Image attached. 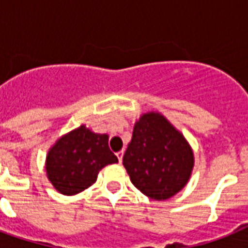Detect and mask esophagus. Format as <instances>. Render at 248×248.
Returning a JSON list of instances; mask_svg holds the SVG:
<instances>
[{
  "mask_svg": "<svg viewBox=\"0 0 248 248\" xmlns=\"http://www.w3.org/2000/svg\"><path fill=\"white\" fill-rule=\"evenodd\" d=\"M124 151H121V152H118V153H117V157H118V161H120V162H122V158H124Z\"/></svg>",
  "mask_w": 248,
  "mask_h": 248,
  "instance_id": "obj_1",
  "label": "esophagus"
}]
</instances>
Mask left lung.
Returning a JSON list of instances; mask_svg holds the SVG:
<instances>
[{"instance_id": "1", "label": "left lung", "mask_w": 248, "mask_h": 248, "mask_svg": "<svg viewBox=\"0 0 248 248\" xmlns=\"http://www.w3.org/2000/svg\"><path fill=\"white\" fill-rule=\"evenodd\" d=\"M193 152L185 138L159 113L143 114L135 124L124 155L130 180L152 200L165 201L188 183Z\"/></svg>"}]
</instances>
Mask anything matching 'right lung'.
I'll return each instance as SVG.
<instances>
[{
	"label": "right lung",
	"instance_id": "right-lung-1",
	"mask_svg": "<svg viewBox=\"0 0 248 248\" xmlns=\"http://www.w3.org/2000/svg\"><path fill=\"white\" fill-rule=\"evenodd\" d=\"M116 162L118 158L109 149L108 135L95 134L82 124L50 149L46 171L58 192L72 196L93 185L104 166Z\"/></svg>",
	"mask_w": 248,
	"mask_h": 248
}]
</instances>
